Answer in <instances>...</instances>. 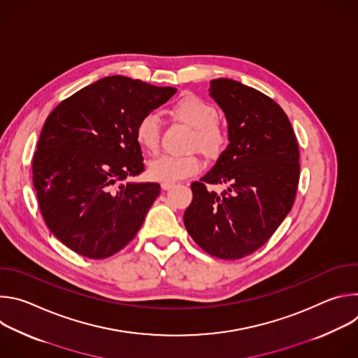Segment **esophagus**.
I'll return each instance as SVG.
<instances>
[{
  "mask_svg": "<svg viewBox=\"0 0 358 358\" xmlns=\"http://www.w3.org/2000/svg\"><path fill=\"white\" fill-rule=\"evenodd\" d=\"M173 187H176L174 182H162V188L166 189V191H167V189H171Z\"/></svg>",
  "mask_w": 358,
  "mask_h": 358,
  "instance_id": "34e87169",
  "label": "esophagus"
}]
</instances>
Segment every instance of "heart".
I'll return each instance as SVG.
<instances>
[{"mask_svg": "<svg viewBox=\"0 0 358 358\" xmlns=\"http://www.w3.org/2000/svg\"><path fill=\"white\" fill-rule=\"evenodd\" d=\"M170 113L192 129L191 147L198 148L203 156L218 157L225 144L227 133L217 123V109L201 97L187 93L171 106ZM134 138L140 148L152 152L160 144V122L156 115L147 113L138 119L134 127ZM199 160L188 156H160L148 164V176L162 182H176L187 178L199 170Z\"/></svg>", "mask_w": 358, "mask_h": 358, "instance_id": "b5f03b06", "label": "heart"}]
</instances>
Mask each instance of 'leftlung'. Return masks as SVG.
I'll return each instance as SVG.
<instances>
[{
    "label": "left lung",
    "mask_w": 358,
    "mask_h": 358,
    "mask_svg": "<svg viewBox=\"0 0 358 358\" xmlns=\"http://www.w3.org/2000/svg\"><path fill=\"white\" fill-rule=\"evenodd\" d=\"M210 96L228 123V147L215 166L191 184L184 214L191 238L220 259L259 249L290 213L299 184V147L275 100L232 79H214ZM206 183H224L218 196Z\"/></svg>",
    "instance_id": "1"
}]
</instances>
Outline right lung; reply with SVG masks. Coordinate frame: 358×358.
Returning a JSON list of instances; mask_svg holds the SVG:
<instances>
[{"mask_svg": "<svg viewBox=\"0 0 358 358\" xmlns=\"http://www.w3.org/2000/svg\"><path fill=\"white\" fill-rule=\"evenodd\" d=\"M176 92L108 76L48 116L32 160L34 187L49 231L65 246L105 259L136 236L160 184H123L144 170L134 127Z\"/></svg>", "mask_w": 358, "mask_h": 358, "instance_id": "obj_1", "label": "right lung"}]
</instances>
